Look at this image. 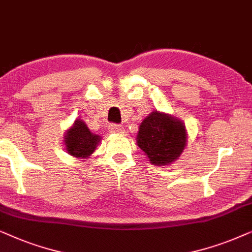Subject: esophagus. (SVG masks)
Returning a JSON list of instances; mask_svg holds the SVG:
<instances>
[{"label":"esophagus","mask_w":252,"mask_h":252,"mask_svg":"<svg viewBox=\"0 0 252 252\" xmlns=\"http://www.w3.org/2000/svg\"><path fill=\"white\" fill-rule=\"evenodd\" d=\"M109 131L114 133H123L124 128L123 126H119V124H110L109 126Z\"/></svg>","instance_id":"obj_1"}]
</instances>
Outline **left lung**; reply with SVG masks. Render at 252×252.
Instances as JSON below:
<instances>
[{"label": "left lung", "mask_w": 252, "mask_h": 252, "mask_svg": "<svg viewBox=\"0 0 252 252\" xmlns=\"http://www.w3.org/2000/svg\"><path fill=\"white\" fill-rule=\"evenodd\" d=\"M137 145L154 166H168L179 159L188 142L183 121L154 110L140 123Z\"/></svg>", "instance_id": "8db88e82"}]
</instances>
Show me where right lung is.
<instances>
[{
  "instance_id": "1",
  "label": "right lung",
  "mask_w": 252,
  "mask_h": 252,
  "mask_svg": "<svg viewBox=\"0 0 252 252\" xmlns=\"http://www.w3.org/2000/svg\"><path fill=\"white\" fill-rule=\"evenodd\" d=\"M63 139L66 152L77 159H87L101 142V137L90 131L86 123L79 117L66 130Z\"/></svg>"
}]
</instances>
